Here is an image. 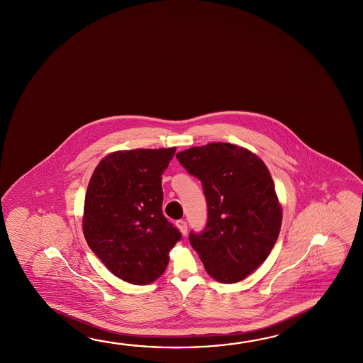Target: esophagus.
Returning a JSON list of instances; mask_svg holds the SVG:
<instances>
[{
  "instance_id": "obj_1",
  "label": "esophagus",
  "mask_w": 363,
  "mask_h": 363,
  "mask_svg": "<svg viewBox=\"0 0 363 363\" xmlns=\"http://www.w3.org/2000/svg\"><path fill=\"white\" fill-rule=\"evenodd\" d=\"M176 225L179 228V232L182 233L184 235L187 234V223H186L184 220H177V221H176Z\"/></svg>"
}]
</instances>
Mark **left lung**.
Listing matches in <instances>:
<instances>
[{"label":"left lung","mask_w":363,"mask_h":363,"mask_svg":"<svg viewBox=\"0 0 363 363\" xmlns=\"http://www.w3.org/2000/svg\"><path fill=\"white\" fill-rule=\"evenodd\" d=\"M200 179L208 205L201 232L191 230L192 248L205 269L223 284H235L266 261L279 238L282 211L274 181L248 149L210 143L176 155Z\"/></svg>","instance_id":"obj_1"}]
</instances>
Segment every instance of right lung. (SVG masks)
I'll return each mask as SVG.
<instances>
[{
  "instance_id": "obj_1",
  "label": "right lung",
  "mask_w": 363,
  "mask_h": 363,
  "mask_svg": "<svg viewBox=\"0 0 363 363\" xmlns=\"http://www.w3.org/2000/svg\"><path fill=\"white\" fill-rule=\"evenodd\" d=\"M176 148L119 150L104 158L84 199L86 242L111 274L133 285L158 279L182 238L162 211V174Z\"/></svg>"
}]
</instances>
